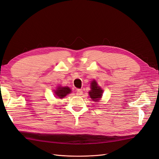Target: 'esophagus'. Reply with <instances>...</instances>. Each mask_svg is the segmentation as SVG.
Here are the masks:
<instances>
[{
    "label": "esophagus",
    "instance_id": "obj_1",
    "mask_svg": "<svg viewBox=\"0 0 159 159\" xmlns=\"http://www.w3.org/2000/svg\"><path fill=\"white\" fill-rule=\"evenodd\" d=\"M83 93V91L80 89H77L76 90V95H81Z\"/></svg>",
    "mask_w": 159,
    "mask_h": 159
}]
</instances>
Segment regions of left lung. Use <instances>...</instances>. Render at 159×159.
Returning <instances> with one entry per match:
<instances>
[{"instance_id": "left-lung-1", "label": "left lung", "mask_w": 159, "mask_h": 159, "mask_svg": "<svg viewBox=\"0 0 159 159\" xmlns=\"http://www.w3.org/2000/svg\"><path fill=\"white\" fill-rule=\"evenodd\" d=\"M102 93L103 90L100 87H99L97 82L93 80L91 83V91H89V92L90 98L92 99V100L95 101V102H97L102 97Z\"/></svg>"}]
</instances>
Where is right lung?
<instances>
[{"label": "right lung", "mask_w": 159, "mask_h": 159, "mask_svg": "<svg viewBox=\"0 0 159 159\" xmlns=\"http://www.w3.org/2000/svg\"><path fill=\"white\" fill-rule=\"evenodd\" d=\"M70 92L71 89L68 87H59L55 91V94L57 98H64Z\"/></svg>", "instance_id": "right-lung-1"}]
</instances>
